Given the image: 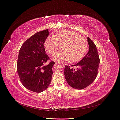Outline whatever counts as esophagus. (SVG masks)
<instances>
[{"mask_svg":"<svg viewBox=\"0 0 120 120\" xmlns=\"http://www.w3.org/2000/svg\"><path fill=\"white\" fill-rule=\"evenodd\" d=\"M57 63H58V62H55V63H56V64Z\"/></svg>","mask_w":120,"mask_h":120,"instance_id":"34e87169","label":"esophagus"}]
</instances>
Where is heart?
I'll return each mask as SVG.
<instances>
[{"label":"heart","instance_id":"obj_1","mask_svg":"<svg viewBox=\"0 0 120 120\" xmlns=\"http://www.w3.org/2000/svg\"><path fill=\"white\" fill-rule=\"evenodd\" d=\"M61 45L62 50L53 56V59L75 63L83 58L88 48V42L76 33L64 30L55 36L48 37L44 43L46 52L50 55L54 54Z\"/></svg>","mask_w":120,"mask_h":120}]
</instances>
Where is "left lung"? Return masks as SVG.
Masks as SVG:
<instances>
[{
	"instance_id": "1",
	"label": "left lung",
	"mask_w": 120,
	"mask_h": 120,
	"mask_svg": "<svg viewBox=\"0 0 120 120\" xmlns=\"http://www.w3.org/2000/svg\"><path fill=\"white\" fill-rule=\"evenodd\" d=\"M87 42L89 52L80 62L71 66H75L77 68L65 66L64 72L67 82L77 90L84 89L90 85L98 74L100 59L96 46L89 37H87Z\"/></svg>"
}]
</instances>
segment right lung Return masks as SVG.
<instances>
[{"label":"right lung","mask_w":120,"mask_h":120,"mask_svg":"<svg viewBox=\"0 0 120 120\" xmlns=\"http://www.w3.org/2000/svg\"><path fill=\"white\" fill-rule=\"evenodd\" d=\"M49 34L48 29L35 33L23 44L19 52L17 62L19 77L22 85L33 92L39 93L46 90L52 81L54 62L44 65L49 60L44 46Z\"/></svg>","instance_id":"right-lung-1"}]
</instances>
